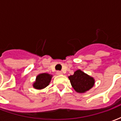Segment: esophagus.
<instances>
[{"label":"esophagus","instance_id":"esophagus-1","mask_svg":"<svg viewBox=\"0 0 121 121\" xmlns=\"http://www.w3.org/2000/svg\"><path fill=\"white\" fill-rule=\"evenodd\" d=\"M56 74H57L58 75H61V74H63V73L60 71H58L57 72H56Z\"/></svg>","mask_w":121,"mask_h":121}]
</instances>
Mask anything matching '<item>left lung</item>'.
Masks as SVG:
<instances>
[{
  "mask_svg": "<svg viewBox=\"0 0 121 121\" xmlns=\"http://www.w3.org/2000/svg\"><path fill=\"white\" fill-rule=\"evenodd\" d=\"M69 79L74 89L78 93H84L88 91L95 84L93 78L80 70L75 71L73 75L69 76Z\"/></svg>",
  "mask_w": 121,
  "mask_h": 121,
  "instance_id": "1",
  "label": "left lung"
}]
</instances>
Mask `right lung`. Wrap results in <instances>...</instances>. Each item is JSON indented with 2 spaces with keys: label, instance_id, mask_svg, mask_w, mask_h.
Listing matches in <instances>:
<instances>
[{
  "label": "right lung",
  "instance_id": "right-lung-1",
  "mask_svg": "<svg viewBox=\"0 0 121 121\" xmlns=\"http://www.w3.org/2000/svg\"><path fill=\"white\" fill-rule=\"evenodd\" d=\"M52 75L47 73H42L36 77V80L33 85L34 87L37 89H41L48 86L50 82Z\"/></svg>",
  "mask_w": 121,
  "mask_h": 121
}]
</instances>
